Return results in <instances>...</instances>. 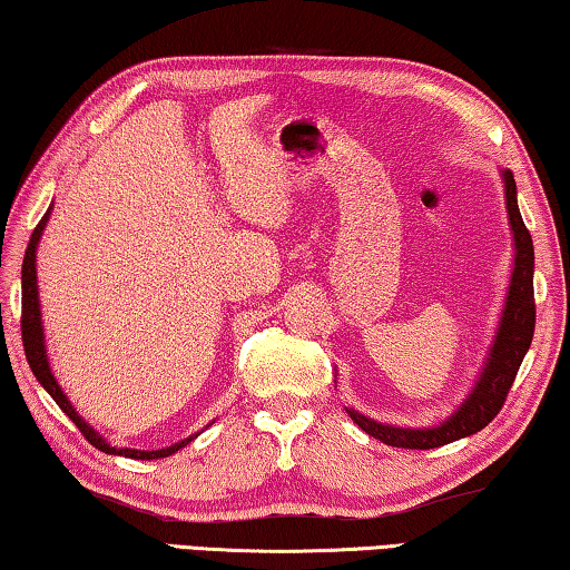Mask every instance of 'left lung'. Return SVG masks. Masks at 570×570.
Returning a JSON list of instances; mask_svg holds the SVG:
<instances>
[{"label":"left lung","mask_w":570,"mask_h":570,"mask_svg":"<svg viewBox=\"0 0 570 570\" xmlns=\"http://www.w3.org/2000/svg\"><path fill=\"white\" fill-rule=\"evenodd\" d=\"M508 225L513 235V269L508 279V291L503 301L501 317H498L495 335L491 347L483 357L473 387L468 391L465 401L438 425L428 428H403L391 423H377L363 415L355 407H345L355 425H361L367 435L393 448H411V451H431L461 438L473 435L493 421L505 403V395L515 381L518 367L533 341L535 327V303H533V239L528 233L518 209L515 179L511 169H501Z\"/></svg>","instance_id":"left-lung-1"}]
</instances>
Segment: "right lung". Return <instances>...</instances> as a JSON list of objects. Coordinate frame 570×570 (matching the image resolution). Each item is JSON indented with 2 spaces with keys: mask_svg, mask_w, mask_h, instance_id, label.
<instances>
[{
  "mask_svg": "<svg viewBox=\"0 0 570 570\" xmlns=\"http://www.w3.org/2000/svg\"><path fill=\"white\" fill-rule=\"evenodd\" d=\"M49 215H52V205L45 213V217L39 219V225L35 227L32 237H29L27 253H24V263H22V343H24V353H27V363L32 367L35 377L39 385L52 395V401L62 407V413L72 421L79 431L85 433V438L92 443L97 451H102L107 455H125V458H135V461H157V458H167L177 453L179 448H185L187 443H193L195 435L185 438V441L173 443L167 448H159V451H137V448H115L105 441V435H99L82 415L77 413V407L69 403L67 393L59 387L57 377L52 373V365H49V355H47V341H45V323H42V307H39V285H37V247L39 239H42L45 227L49 223Z\"/></svg>",
  "mask_w": 570,
  "mask_h": 570,
  "instance_id": "1",
  "label": "right lung"
}]
</instances>
